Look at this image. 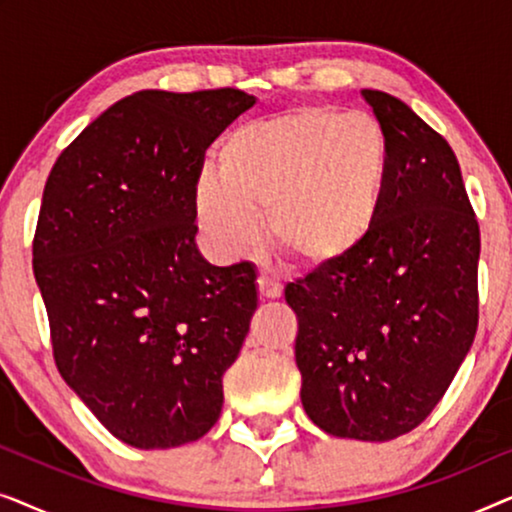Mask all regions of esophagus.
Wrapping results in <instances>:
<instances>
[{"instance_id":"esophagus-1","label":"esophagus","mask_w":512,"mask_h":512,"mask_svg":"<svg viewBox=\"0 0 512 512\" xmlns=\"http://www.w3.org/2000/svg\"><path fill=\"white\" fill-rule=\"evenodd\" d=\"M258 293H261L263 300H275L282 296V284H279L277 279L261 275L258 277Z\"/></svg>"}]
</instances>
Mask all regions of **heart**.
Listing matches in <instances>:
<instances>
[{"mask_svg": "<svg viewBox=\"0 0 512 512\" xmlns=\"http://www.w3.org/2000/svg\"><path fill=\"white\" fill-rule=\"evenodd\" d=\"M391 179L387 130L366 111L303 107L244 123L221 139L216 174L195 184L209 249L233 258L268 240L300 270L324 272L366 247Z\"/></svg>", "mask_w": 512, "mask_h": 512, "instance_id": "obj_1", "label": "heart"}]
</instances>
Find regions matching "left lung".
Listing matches in <instances>:
<instances>
[{"label": "left lung", "mask_w": 512, "mask_h": 512, "mask_svg": "<svg viewBox=\"0 0 512 512\" xmlns=\"http://www.w3.org/2000/svg\"><path fill=\"white\" fill-rule=\"evenodd\" d=\"M361 95L391 142L380 223L354 258L284 296L307 417L331 436L384 443L431 415L473 345L480 228L450 144L398 97Z\"/></svg>", "instance_id": "1"}]
</instances>
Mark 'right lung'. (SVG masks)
Returning <instances> with one entry per match:
<instances>
[{"mask_svg":"<svg viewBox=\"0 0 512 512\" xmlns=\"http://www.w3.org/2000/svg\"><path fill=\"white\" fill-rule=\"evenodd\" d=\"M256 104L237 88L139 90L95 118L48 174L32 268L55 366L118 440L193 443L258 305L254 265L207 263L193 195L207 146Z\"/></svg>","mask_w":512,"mask_h":512,"instance_id":"1","label":"right lung"}]
</instances>
